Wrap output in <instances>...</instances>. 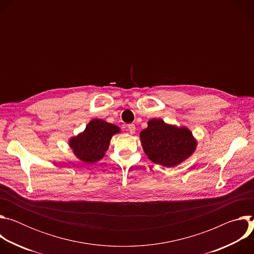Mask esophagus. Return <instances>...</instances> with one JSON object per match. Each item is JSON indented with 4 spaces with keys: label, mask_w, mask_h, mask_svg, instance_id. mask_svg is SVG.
<instances>
[{
    "label": "esophagus",
    "mask_w": 254,
    "mask_h": 254,
    "mask_svg": "<svg viewBox=\"0 0 254 254\" xmlns=\"http://www.w3.org/2000/svg\"><path fill=\"white\" fill-rule=\"evenodd\" d=\"M127 128H128V131L130 134H133L135 132V126L133 124H130L127 126Z\"/></svg>",
    "instance_id": "obj_1"
}]
</instances>
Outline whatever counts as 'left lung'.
<instances>
[{
    "label": "left lung",
    "instance_id": "left-lung-1",
    "mask_svg": "<svg viewBox=\"0 0 254 254\" xmlns=\"http://www.w3.org/2000/svg\"><path fill=\"white\" fill-rule=\"evenodd\" d=\"M142 150L155 164L173 168L191 157L197 140L186 127L166 124L161 119H152L148 127L139 132Z\"/></svg>",
    "mask_w": 254,
    "mask_h": 254
}]
</instances>
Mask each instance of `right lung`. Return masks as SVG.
I'll return each instance as SVG.
<instances>
[{
  "mask_svg": "<svg viewBox=\"0 0 254 254\" xmlns=\"http://www.w3.org/2000/svg\"><path fill=\"white\" fill-rule=\"evenodd\" d=\"M120 131L118 126L94 119L88 123L82 132L68 140L69 147L81 162L93 164L104 157L113 135Z\"/></svg>",
  "mask_w": 254,
  "mask_h": 254,
  "instance_id": "right-lung-1",
  "label": "right lung"
}]
</instances>
